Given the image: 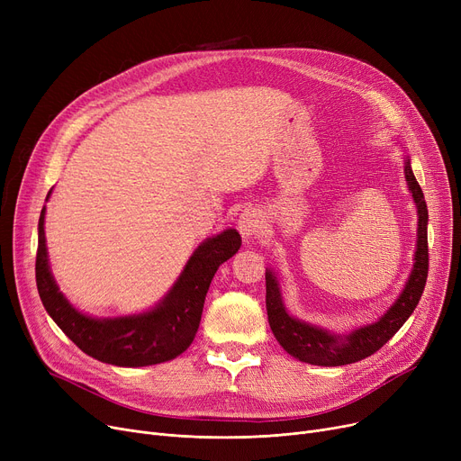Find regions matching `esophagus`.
<instances>
[{
  "label": "esophagus",
  "instance_id": "esophagus-1",
  "mask_svg": "<svg viewBox=\"0 0 461 461\" xmlns=\"http://www.w3.org/2000/svg\"><path fill=\"white\" fill-rule=\"evenodd\" d=\"M237 228H239L240 235H243L247 240L256 237L259 233V230L263 228V216H261V212L256 211V209L243 211V212H240V216H239Z\"/></svg>",
  "mask_w": 461,
  "mask_h": 461
}]
</instances>
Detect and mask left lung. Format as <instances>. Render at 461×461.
Masks as SVG:
<instances>
[{
	"label": "left lung",
	"mask_w": 461,
	"mask_h": 461,
	"mask_svg": "<svg viewBox=\"0 0 461 461\" xmlns=\"http://www.w3.org/2000/svg\"><path fill=\"white\" fill-rule=\"evenodd\" d=\"M403 172L419 212L415 265L409 280L405 282L403 292L396 303L383 313L379 321L360 327L348 336H336L316 325L299 321L287 313L275 273L271 269L265 273V287H267L265 304H267L269 325L278 344L292 357L316 366L353 365V362L379 351L417 308L428 278V207L422 188L413 176V169H411L409 158L405 160Z\"/></svg>",
	"instance_id": "1"
}]
</instances>
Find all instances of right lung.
Returning <instances> with one entry per match:
<instances>
[{"label":"right lung","mask_w":461,"mask_h":461,"mask_svg":"<svg viewBox=\"0 0 461 461\" xmlns=\"http://www.w3.org/2000/svg\"><path fill=\"white\" fill-rule=\"evenodd\" d=\"M44 212L46 207H42L39 218L35 261L41 301L58 327L84 353L113 366H151L172 360L186 351L198 332L205 295L214 273L240 249V235L237 230H226L205 239L186 261L174 287L153 310L125 318H89L63 297L50 273L44 237Z\"/></svg>","instance_id":"right-lung-1"}]
</instances>
